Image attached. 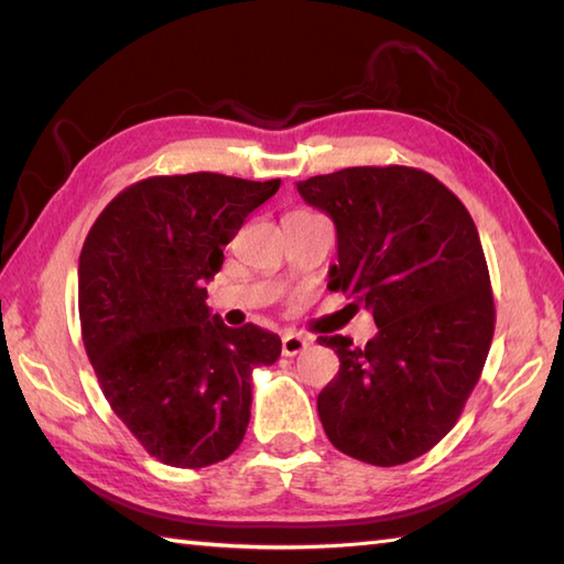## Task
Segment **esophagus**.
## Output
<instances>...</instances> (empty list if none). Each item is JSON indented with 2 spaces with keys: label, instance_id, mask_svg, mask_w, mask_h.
Masks as SVG:
<instances>
[{
  "label": "esophagus",
  "instance_id": "1",
  "mask_svg": "<svg viewBox=\"0 0 564 564\" xmlns=\"http://www.w3.org/2000/svg\"><path fill=\"white\" fill-rule=\"evenodd\" d=\"M308 346H311V340L299 336V333H285V336L281 338V350H283V356H289V358L299 356V352H303Z\"/></svg>",
  "mask_w": 564,
  "mask_h": 564
}]
</instances>
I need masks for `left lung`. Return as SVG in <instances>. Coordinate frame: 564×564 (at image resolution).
I'll list each match as a JSON object with an SVG mask.
<instances>
[{
	"instance_id": "8db88e82",
	"label": "left lung",
	"mask_w": 564,
	"mask_h": 564,
	"mask_svg": "<svg viewBox=\"0 0 564 564\" xmlns=\"http://www.w3.org/2000/svg\"><path fill=\"white\" fill-rule=\"evenodd\" d=\"M338 234L330 291L373 311L366 348L321 336L338 376L321 390L328 441L356 460H415L453 431L480 380L495 333L488 261L473 216L433 174L352 166L299 181Z\"/></svg>"
}]
</instances>
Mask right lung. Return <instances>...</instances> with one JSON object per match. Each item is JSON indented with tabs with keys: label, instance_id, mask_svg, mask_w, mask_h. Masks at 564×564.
<instances>
[{
	"label": "right lung",
	"instance_id": "obj_1",
	"mask_svg": "<svg viewBox=\"0 0 564 564\" xmlns=\"http://www.w3.org/2000/svg\"><path fill=\"white\" fill-rule=\"evenodd\" d=\"M281 178L176 174L137 181L94 221L79 256V321L101 393L171 467L226 460L251 417V373L281 338L212 316L204 281Z\"/></svg>",
	"mask_w": 564,
	"mask_h": 564
}]
</instances>
